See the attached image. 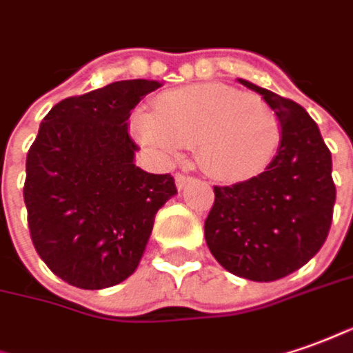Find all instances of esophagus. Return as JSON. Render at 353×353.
Here are the masks:
<instances>
[{
    "instance_id": "34e87169",
    "label": "esophagus",
    "mask_w": 353,
    "mask_h": 353,
    "mask_svg": "<svg viewBox=\"0 0 353 353\" xmlns=\"http://www.w3.org/2000/svg\"><path fill=\"white\" fill-rule=\"evenodd\" d=\"M193 181V177L185 176V174H176V185L177 189H183L187 183H191Z\"/></svg>"
}]
</instances>
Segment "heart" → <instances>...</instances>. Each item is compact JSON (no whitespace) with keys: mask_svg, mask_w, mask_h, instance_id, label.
I'll list each match as a JSON object with an SVG mask.
<instances>
[{"mask_svg":"<svg viewBox=\"0 0 353 353\" xmlns=\"http://www.w3.org/2000/svg\"><path fill=\"white\" fill-rule=\"evenodd\" d=\"M131 127L143 145L166 160L195 145L201 168L224 181L263 172L280 141L276 116L261 96L220 83L164 92L152 114H135Z\"/></svg>","mask_w":353,"mask_h":353,"instance_id":"b5f03b06","label":"heart"}]
</instances>
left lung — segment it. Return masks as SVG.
I'll return each instance as SVG.
<instances>
[{"mask_svg": "<svg viewBox=\"0 0 353 353\" xmlns=\"http://www.w3.org/2000/svg\"><path fill=\"white\" fill-rule=\"evenodd\" d=\"M239 83L276 114L280 146L263 174L214 187L205 239L228 272L272 282L303 267L327 239L336 201L332 158L299 104L243 79Z\"/></svg>", "mask_w": 353, "mask_h": 353, "instance_id": "8db88e82", "label": "left lung"}]
</instances>
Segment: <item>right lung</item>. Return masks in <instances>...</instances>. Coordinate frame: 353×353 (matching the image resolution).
<instances>
[{
  "instance_id": "1",
  "label": "right lung",
  "mask_w": 353,
  "mask_h": 353,
  "mask_svg": "<svg viewBox=\"0 0 353 353\" xmlns=\"http://www.w3.org/2000/svg\"><path fill=\"white\" fill-rule=\"evenodd\" d=\"M162 86L117 81L48 112L26 154L25 205L36 253L67 284L116 286L139 267L154 216L177 189L135 166L131 110Z\"/></svg>"
}]
</instances>
